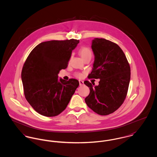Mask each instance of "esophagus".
Returning <instances> with one entry per match:
<instances>
[{
  "label": "esophagus",
  "mask_w": 157,
  "mask_h": 157,
  "mask_svg": "<svg viewBox=\"0 0 157 157\" xmlns=\"http://www.w3.org/2000/svg\"><path fill=\"white\" fill-rule=\"evenodd\" d=\"M79 85L80 86H82L84 85V81H81V80H79Z\"/></svg>",
  "instance_id": "1"
}]
</instances>
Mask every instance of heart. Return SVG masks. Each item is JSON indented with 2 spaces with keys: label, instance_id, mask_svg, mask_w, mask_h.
I'll use <instances>...</instances> for the list:
<instances>
[{
  "label": "heart",
  "instance_id": "heart-1",
  "mask_svg": "<svg viewBox=\"0 0 157 157\" xmlns=\"http://www.w3.org/2000/svg\"><path fill=\"white\" fill-rule=\"evenodd\" d=\"M79 54L80 55V56L81 57L82 59L84 60L87 58H90L91 59L92 57V51L88 47H82L79 49ZM82 75L81 73H78L76 74V76L78 78H81L82 77Z\"/></svg>",
  "mask_w": 157,
  "mask_h": 157
}]
</instances>
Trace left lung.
Here are the masks:
<instances>
[{"label":"left lung","instance_id":"left-lung-1","mask_svg":"<svg viewBox=\"0 0 157 157\" xmlns=\"http://www.w3.org/2000/svg\"><path fill=\"white\" fill-rule=\"evenodd\" d=\"M91 48L94 61L88 78L100 79V81L95 85L85 81L90 90L85 101L97 114L107 115L119 108L126 97L130 67L121 48L110 40L95 38L92 40Z\"/></svg>","mask_w":157,"mask_h":157}]
</instances>
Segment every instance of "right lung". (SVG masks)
Returning a JSON list of instances; mask_svg holds the SVG:
<instances>
[{"label": "right lung", "instance_id": "right-lung-1", "mask_svg": "<svg viewBox=\"0 0 157 157\" xmlns=\"http://www.w3.org/2000/svg\"><path fill=\"white\" fill-rule=\"evenodd\" d=\"M79 40H50L37 45L24 63L21 80L24 96L37 113L45 117L59 115L78 87L77 79L65 81L58 74L67 67L72 50Z\"/></svg>", "mask_w": 157, "mask_h": 157}]
</instances>
